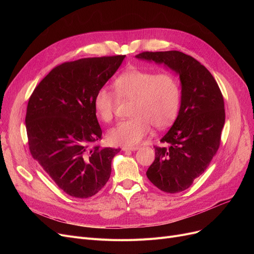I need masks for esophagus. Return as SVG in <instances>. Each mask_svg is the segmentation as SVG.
<instances>
[{
	"mask_svg": "<svg viewBox=\"0 0 254 254\" xmlns=\"http://www.w3.org/2000/svg\"><path fill=\"white\" fill-rule=\"evenodd\" d=\"M138 149H139L138 146H124L123 147L124 151H136Z\"/></svg>",
	"mask_w": 254,
	"mask_h": 254,
	"instance_id": "obj_1",
	"label": "esophagus"
}]
</instances>
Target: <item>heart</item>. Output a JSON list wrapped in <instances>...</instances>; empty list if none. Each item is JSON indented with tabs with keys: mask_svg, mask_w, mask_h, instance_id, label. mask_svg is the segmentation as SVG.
I'll return each instance as SVG.
<instances>
[{
	"mask_svg": "<svg viewBox=\"0 0 254 254\" xmlns=\"http://www.w3.org/2000/svg\"><path fill=\"white\" fill-rule=\"evenodd\" d=\"M114 86L116 93L104 85L93 97L95 112L104 123L112 122L118 98L132 101L129 111L132 117L108 131V140L114 145H136L147 136L151 125L166 128L179 114L181 85L171 73L128 69L116 77Z\"/></svg>",
	"mask_w": 254,
	"mask_h": 254,
	"instance_id": "heart-1",
	"label": "heart"
}]
</instances>
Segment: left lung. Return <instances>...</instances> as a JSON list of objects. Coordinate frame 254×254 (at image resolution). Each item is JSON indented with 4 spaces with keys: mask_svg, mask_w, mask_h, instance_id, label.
<instances>
[{
    "mask_svg": "<svg viewBox=\"0 0 254 254\" xmlns=\"http://www.w3.org/2000/svg\"><path fill=\"white\" fill-rule=\"evenodd\" d=\"M140 60L164 64L181 81V106L170 130L154 146L155 159L146 175L158 190L176 193L202 175L219 148L224 102L214 77L190 56L177 50L144 51Z\"/></svg>",
    "mask_w": 254,
    "mask_h": 254,
    "instance_id": "8db88e82",
    "label": "left lung"
}]
</instances>
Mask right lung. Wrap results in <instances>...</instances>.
Instances as JSON below:
<instances>
[{
	"label": "right lung",
	"instance_id": "obj_1",
	"mask_svg": "<svg viewBox=\"0 0 254 254\" xmlns=\"http://www.w3.org/2000/svg\"><path fill=\"white\" fill-rule=\"evenodd\" d=\"M125 57L88 58L59 64L30 97L25 115L30 152L71 196L95 195L110 178L111 162L120 148L90 147L102 139L93 97Z\"/></svg>",
	"mask_w": 254,
	"mask_h": 254
}]
</instances>
